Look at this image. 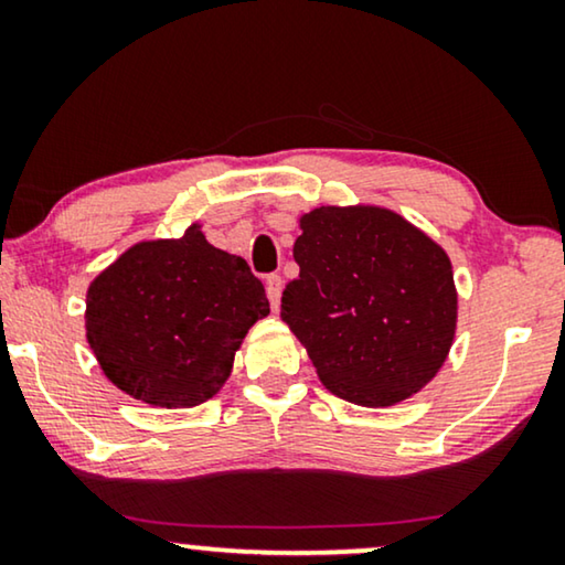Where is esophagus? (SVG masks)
Listing matches in <instances>:
<instances>
[{"label": "esophagus", "instance_id": "1", "mask_svg": "<svg viewBox=\"0 0 565 565\" xmlns=\"http://www.w3.org/2000/svg\"><path fill=\"white\" fill-rule=\"evenodd\" d=\"M265 285H267L269 306H273L277 311V308H280V296H282V277L280 275H267Z\"/></svg>", "mask_w": 565, "mask_h": 565}]
</instances>
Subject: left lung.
<instances>
[{
    "instance_id": "8db88e82",
    "label": "left lung",
    "mask_w": 565,
    "mask_h": 565,
    "mask_svg": "<svg viewBox=\"0 0 565 565\" xmlns=\"http://www.w3.org/2000/svg\"><path fill=\"white\" fill-rule=\"evenodd\" d=\"M300 275L280 316L331 393L393 406L443 367L458 321L445 249L393 211L323 205L300 218Z\"/></svg>"
}]
</instances>
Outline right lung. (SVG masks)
Returning a JSON list of instances; mask_svg holds the SVG:
<instances>
[{
    "label": "right lung",
    "instance_id": "right-lung-1",
    "mask_svg": "<svg viewBox=\"0 0 565 565\" xmlns=\"http://www.w3.org/2000/svg\"><path fill=\"white\" fill-rule=\"evenodd\" d=\"M265 285L195 223L182 238L130 246L87 290V339L105 375L143 404L190 408L221 391Z\"/></svg>",
    "mask_w": 565,
    "mask_h": 565
}]
</instances>
